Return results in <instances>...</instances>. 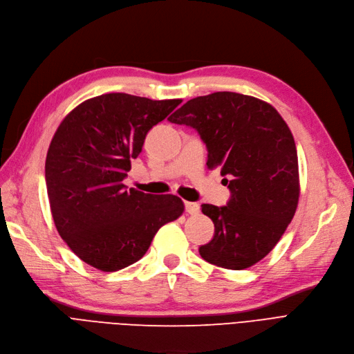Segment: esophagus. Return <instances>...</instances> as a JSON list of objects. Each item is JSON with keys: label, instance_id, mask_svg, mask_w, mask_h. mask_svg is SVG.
<instances>
[{"label": "esophagus", "instance_id": "34e87169", "mask_svg": "<svg viewBox=\"0 0 354 354\" xmlns=\"http://www.w3.org/2000/svg\"><path fill=\"white\" fill-rule=\"evenodd\" d=\"M185 207H186L187 214H190V215H197L201 210V206L194 202H185Z\"/></svg>", "mask_w": 354, "mask_h": 354}]
</instances>
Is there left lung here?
Returning a JSON list of instances; mask_svg holds the SVG:
<instances>
[{
  "mask_svg": "<svg viewBox=\"0 0 354 354\" xmlns=\"http://www.w3.org/2000/svg\"><path fill=\"white\" fill-rule=\"evenodd\" d=\"M171 123L197 131L207 168H221L231 197L226 206L202 205L215 225L203 260L230 270L259 263L285 234L299 201L298 152L286 122L256 97L218 91L189 100Z\"/></svg>",
  "mask_w": 354,
  "mask_h": 354,
  "instance_id": "1",
  "label": "left lung"
}]
</instances>
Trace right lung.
<instances>
[{"instance_id":"add662e5","label":"right lung","mask_w":354,"mask_h":354,"mask_svg":"<svg viewBox=\"0 0 354 354\" xmlns=\"http://www.w3.org/2000/svg\"><path fill=\"white\" fill-rule=\"evenodd\" d=\"M181 100L124 93L77 106L56 129L45 177L56 230L68 247L102 272L144 257L153 235L185 210L173 194H147L123 185L147 133Z\"/></svg>"}]
</instances>
